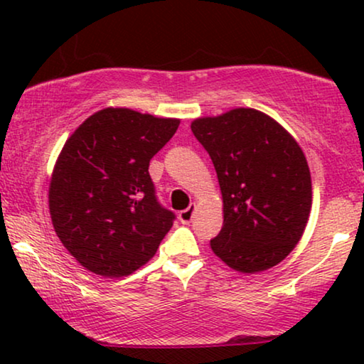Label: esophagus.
<instances>
[{"instance_id": "esophagus-1", "label": "esophagus", "mask_w": 364, "mask_h": 364, "mask_svg": "<svg viewBox=\"0 0 364 364\" xmlns=\"http://www.w3.org/2000/svg\"><path fill=\"white\" fill-rule=\"evenodd\" d=\"M197 210V205L196 203H191L186 210H182L181 213H178V220H181L182 223H191L192 218H193V213H196Z\"/></svg>"}]
</instances>
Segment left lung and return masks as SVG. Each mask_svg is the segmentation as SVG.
<instances>
[{
	"label": "left lung",
	"mask_w": 364,
	"mask_h": 364,
	"mask_svg": "<svg viewBox=\"0 0 364 364\" xmlns=\"http://www.w3.org/2000/svg\"><path fill=\"white\" fill-rule=\"evenodd\" d=\"M215 167L223 225L212 252L233 270L258 273L290 255L311 210V176L295 137L268 114L237 107L193 119Z\"/></svg>",
	"instance_id": "obj_1"
}]
</instances>
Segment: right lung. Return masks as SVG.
<instances>
[{"instance_id": "1", "label": "right lung", "mask_w": 364, "mask_h": 364, "mask_svg": "<svg viewBox=\"0 0 364 364\" xmlns=\"http://www.w3.org/2000/svg\"><path fill=\"white\" fill-rule=\"evenodd\" d=\"M181 119L104 107L74 131L49 182V213L66 250L96 275H131L156 255L173 213L159 205L149 162Z\"/></svg>"}]
</instances>
